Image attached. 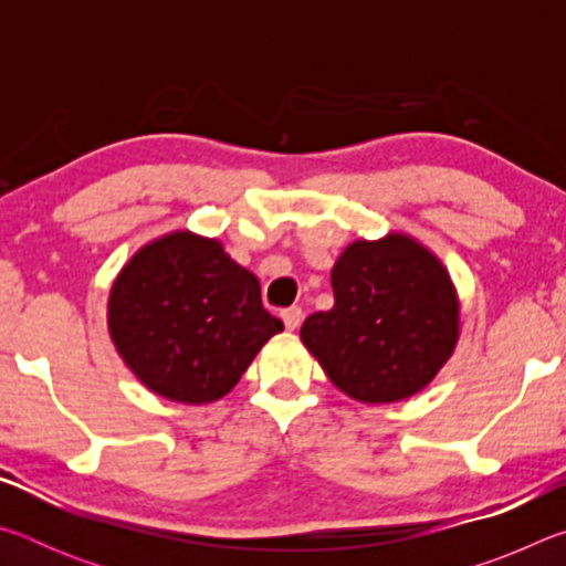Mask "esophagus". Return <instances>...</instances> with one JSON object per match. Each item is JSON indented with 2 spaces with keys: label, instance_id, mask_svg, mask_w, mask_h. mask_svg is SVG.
<instances>
[{
  "label": "esophagus",
  "instance_id": "34e87169",
  "mask_svg": "<svg viewBox=\"0 0 566 566\" xmlns=\"http://www.w3.org/2000/svg\"><path fill=\"white\" fill-rule=\"evenodd\" d=\"M302 317H304V314H302L300 306H290V310H284V312H282V322H284V327L290 329V332L300 329Z\"/></svg>",
  "mask_w": 566,
  "mask_h": 566
}]
</instances>
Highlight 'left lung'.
<instances>
[{
	"instance_id": "8db88e82",
	"label": "left lung",
	"mask_w": 566,
	"mask_h": 566,
	"mask_svg": "<svg viewBox=\"0 0 566 566\" xmlns=\"http://www.w3.org/2000/svg\"><path fill=\"white\" fill-rule=\"evenodd\" d=\"M334 306L302 324V342L334 387L367 405L424 389L452 357L459 302L442 262L405 234L344 249Z\"/></svg>"
}]
</instances>
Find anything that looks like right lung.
Listing matches in <instances>:
<instances>
[{
	"label": "right lung",
	"instance_id": "1",
	"mask_svg": "<svg viewBox=\"0 0 566 566\" xmlns=\"http://www.w3.org/2000/svg\"><path fill=\"white\" fill-rule=\"evenodd\" d=\"M284 324L217 239L175 232L142 247L109 294V334L142 385L171 401L224 397Z\"/></svg>",
	"mask_w": 566,
	"mask_h": 566
}]
</instances>
